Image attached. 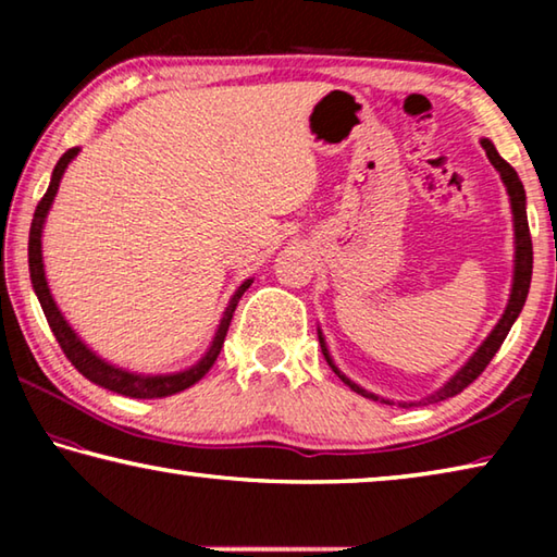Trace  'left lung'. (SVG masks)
Wrapping results in <instances>:
<instances>
[{"instance_id":"obj_1","label":"left lung","mask_w":557,"mask_h":557,"mask_svg":"<svg viewBox=\"0 0 557 557\" xmlns=\"http://www.w3.org/2000/svg\"><path fill=\"white\" fill-rule=\"evenodd\" d=\"M482 147L486 149V157L488 162L494 164V169L498 174H502L504 184H506V191H508V199H511V211H513V235H516V260H513V285H511V297H508V305H506V312L504 317L498 319V324L494 326V332L486 336V342L476 348L474 356L469 358V361L461 366V369L451 375V379L442 385L440 391H435L428 398H422L418 403H398L403 408H414V405H428V403H440V400H447L451 395H457L467 388L469 383H474L482 371L488 366V361L496 356L498 348H502L504 338L511 332L513 322L521 314V309L525 305V297H528V289H531V275H533V243H531V231H528V215H525V191H523V184L521 178H518L516 169L502 159V154L496 152V147L488 143V139H482ZM319 344H322V354L326 358V363L332 366V371L342 379L348 388L356 391L358 395H363V398H371V400H381L385 405H393L391 400L379 398V395H373L369 391L358 388L354 381H348L346 375L336 369L332 356L326 351V344H324V336L319 332Z\"/></svg>"}]
</instances>
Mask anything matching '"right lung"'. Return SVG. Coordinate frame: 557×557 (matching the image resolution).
Returning <instances> with one entry per match:
<instances>
[{
  "instance_id": "obj_1",
  "label": "right lung",
  "mask_w": 557,
  "mask_h": 557,
  "mask_svg": "<svg viewBox=\"0 0 557 557\" xmlns=\"http://www.w3.org/2000/svg\"><path fill=\"white\" fill-rule=\"evenodd\" d=\"M78 154V147H73L65 152L59 164L53 166V174H51V184L46 188L44 199L39 201L34 211V221H32V231H29V272H32V285L36 297L41 301V309L46 314V322H49L51 332L55 336V342L63 348V354L69 361L78 369V373L86 375L90 383L100 385V388H108L112 393H120V395H127V398H166V395H174V393H182L186 388H191L194 383H199L206 373H209L211 366L215 363V358H219L223 342H225V334H228V326H231V319L235 307H238V301L243 297V292L250 287L252 280H245L243 285L233 292V297L228 301V307H225L223 319L219 324V332H215L213 342L209 346V351L201 356L199 363H194L191 369L186 371H178V373H164V375H143V373H129L125 369H117V366H112L108 361H102L98 354H92L90 348L81 342V336L73 332L71 324L65 322L61 309L55 307V301L51 297V289H49V282H46V272H44V258H41V233H44V221L46 215H49V209L53 203V196L59 191V184L63 178V172L69 169V164Z\"/></svg>"
}]
</instances>
